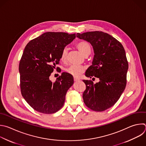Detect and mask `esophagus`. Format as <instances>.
Wrapping results in <instances>:
<instances>
[{"label":"esophagus","instance_id":"esophagus-1","mask_svg":"<svg viewBox=\"0 0 146 146\" xmlns=\"http://www.w3.org/2000/svg\"><path fill=\"white\" fill-rule=\"evenodd\" d=\"M80 78H77V77H74V81H80Z\"/></svg>","mask_w":146,"mask_h":146}]
</instances>
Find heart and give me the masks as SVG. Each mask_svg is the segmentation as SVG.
I'll use <instances>...</instances> for the list:
<instances>
[{"instance_id":"1","label":"heart","mask_w":146,"mask_h":146,"mask_svg":"<svg viewBox=\"0 0 146 146\" xmlns=\"http://www.w3.org/2000/svg\"><path fill=\"white\" fill-rule=\"evenodd\" d=\"M76 47L85 56L88 54H89L91 52V47L90 44L88 42L85 40L78 42L76 44ZM68 52V48L65 47L63 48L60 56V60L62 62H65L66 61ZM85 70V68L83 66L73 64V65H71L69 68H68L66 69V71L69 74H72L74 77H78L81 73L84 72Z\"/></svg>"}]
</instances>
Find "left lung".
I'll return each instance as SVG.
<instances>
[{
  "label": "left lung",
  "instance_id": "obj_1",
  "mask_svg": "<svg viewBox=\"0 0 146 146\" xmlns=\"http://www.w3.org/2000/svg\"><path fill=\"white\" fill-rule=\"evenodd\" d=\"M77 37L90 42L94 53L85 76L100 80L94 84L92 80H83L84 102L94 111H104L114 106L126 86L128 63L125 50L119 41L103 31L77 33Z\"/></svg>",
  "mask_w": 146,
  "mask_h": 146
}]
</instances>
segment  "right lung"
<instances>
[{
	"label": "right lung",
	"mask_w": 146,
	"mask_h": 146,
	"mask_svg": "<svg viewBox=\"0 0 146 146\" xmlns=\"http://www.w3.org/2000/svg\"><path fill=\"white\" fill-rule=\"evenodd\" d=\"M76 35L46 32L26 46L19 65L20 87L23 98L34 110L52 114L63 107L66 92L74 82L73 77L64 72L52 82L49 76L59 64L62 49Z\"/></svg>",
	"instance_id": "1"
}]
</instances>
